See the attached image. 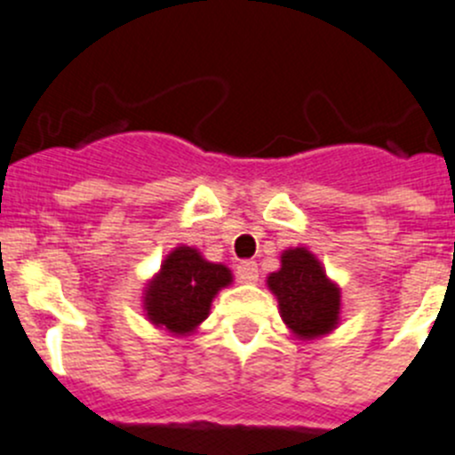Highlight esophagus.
I'll return each mask as SVG.
<instances>
[{"mask_svg":"<svg viewBox=\"0 0 455 455\" xmlns=\"http://www.w3.org/2000/svg\"><path fill=\"white\" fill-rule=\"evenodd\" d=\"M237 280L242 284H255L258 282V264L251 262V259L237 264Z\"/></svg>","mask_w":455,"mask_h":455,"instance_id":"obj_1","label":"esophagus"}]
</instances>
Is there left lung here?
I'll use <instances>...</instances> for the list:
<instances>
[{"instance_id":"8db88e82","label":"left lung","mask_w":455,"mask_h":455,"mask_svg":"<svg viewBox=\"0 0 455 455\" xmlns=\"http://www.w3.org/2000/svg\"><path fill=\"white\" fill-rule=\"evenodd\" d=\"M267 286L277 299L286 329L299 339H315L339 324L342 295L320 259L307 249L282 251L280 268L268 273Z\"/></svg>"}]
</instances>
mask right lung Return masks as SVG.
<instances>
[{"label": "right lung", "instance_id": "obj_1", "mask_svg": "<svg viewBox=\"0 0 455 455\" xmlns=\"http://www.w3.org/2000/svg\"><path fill=\"white\" fill-rule=\"evenodd\" d=\"M233 282L227 264L209 262L196 246H175L147 282V320L171 335H191L209 317L213 298Z\"/></svg>", "mask_w": 455, "mask_h": 455}]
</instances>
